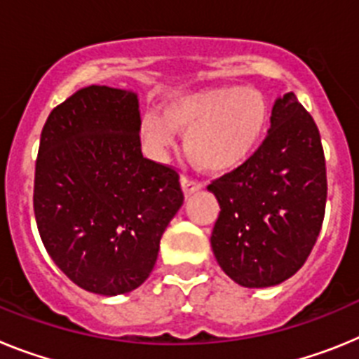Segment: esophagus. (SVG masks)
<instances>
[{"mask_svg":"<svg viewBox=\"0 0 359 359\" xmlns=\"http://www.w3.org/2000/svg\"><path fill=\"white\" fill-rule=\"evenodd\" d=\"M182 187L185 196H190V194H194V192H198V190H201L203 185L198 182V180H192V177L189 176H182Z\"/></svg>","mask_w":359,"mask_h":359,"instance_id":"34e87169","label":"esophagus"}]
</instances>
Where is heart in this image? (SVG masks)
Returning a JSON list of instances; mask_svg holds the SVG:
<instances>
[{
	"instance_id": "obj_1",
	"label": "heart",
	"mask_w": 359,
	"mask_h": 359,
	"mask_svg": "<svg viewBox=\"0 0 359 359\" xmlns=\"http://www.w3.org/2000/svg\"><path fill=\"white\" fill-rule=\"evenodd\" d=\"M268 120V106L252 88L223 86L172 98L165 115H147L142 138L154 152L174 145V131L187 135V154L208 172H228L248 160Z\"/></svg>"
}]
</instances>
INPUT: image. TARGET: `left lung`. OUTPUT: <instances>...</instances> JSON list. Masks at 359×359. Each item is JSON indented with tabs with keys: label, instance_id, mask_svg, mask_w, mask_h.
<instances>
[{
	"label": "left lung",
	"instance_id": "left-lung-1",
	"mask_svg": "<svg viewBox=\"0 0 359 359\" xmlns=\"http://www.w3.org/2000/svg\"><path fill=\"white\" fill-rule=\"evenodd\" d=\"M208 190L221 207L212 250L231 280L269 287L302 268L322 230L327 174L318 128L294 93L277 98L259 149Z\"/></svg>",
	"mask_w": 359,
	"mask_h": 359
}]
</instances>
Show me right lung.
Masks as SVG:
<instances>
[{"instance_id": "obj_1", "label": "right lung", "mask_w": 359, "mask_h": 359, "mask_svg": "<svg viewBox=\"0 0 359 359\" xmlns=\"http://www.w3.org/2000/svg\"><path fill=\"white\" fill-rule=\"evenodd\" d=\"M140 123L133 91L88 86L53 107L41 133L37 230L62 273L91 293L147 280L185 198L174 167L144 158Z\"/></svg>"}]
</instances>
